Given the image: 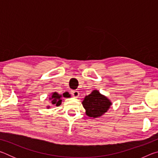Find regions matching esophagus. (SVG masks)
<instances>
[{
  "label": "esophagus",
  "instance_id": "esophagus-1",
  "mask_svg": "<svg viewBox=\"0 0 158 158\" xmlns=\"http://www.w3.org/2000/svg\"><path fill=\"white\" fill-rule=\"evenodd\" d=\"M71 94L74 98H78L79 95V91H77V90H73V91L71 92Z\"/></svg>",
  "mask_w": 158,
  "mask_h": 158
}]
</instances>
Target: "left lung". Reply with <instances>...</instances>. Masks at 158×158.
<instances>
[{"label": "left lung", "mask_w": 158, "mask_h": 158, "mask_svg": "<svg viewBox=\"0 0 158 158\" xmlns=\"http://www.w3.org/2000/svg\"><path fill=\"white\" fill-rule=\"evenodd\" d=\"M82 105L85 109V114L90 117L98 118L106 113L110 107L111 102L106 97L101 95L97 90L85 96Z\"/></svg>", "instance_id": "1"}]
</instances>
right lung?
Masks as SVG:
<instances>
[{
    "label": "right lung",
    "instance_id": "1",
    "mask_svg": "<svg viewBox=\"0 0 158 158\" xmlns=\"http://www.w3.org/2000/svg\"><path fill=\"white\" fill-rule=\"evenodd\" d=\"M63 96L65 98H69V97H70V95H69L68 93H65L63 94ZM61 98H62V95L58 94L57 93L55 92V93H52V98H50L49 99L52 100V105L58 106L61 105V102H62Z\"/></svg>",
    "mask_w": 158,
    "mask_h": 158
}]
</instances>
